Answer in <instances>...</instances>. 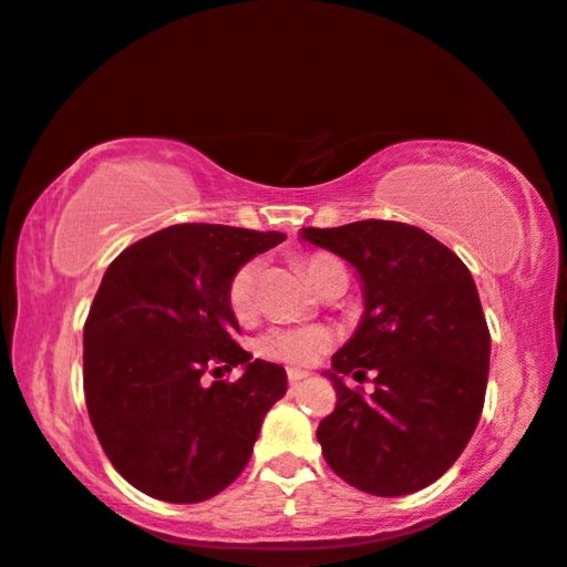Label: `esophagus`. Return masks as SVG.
Listing matches in <instances>:
<instances>
[{"instance_id":"esophagus-1","label":"esophagus","mask_w":567,"mask_h":567,"mask_svg":"<svg viewBox=\"0 0 567 567\" xmlns=\"http://www.w3.org/2000/svg\"><path fill=\"white\" fill-rule=\"evenodd\" d=\"M308 378H310L308 372H302V370H295V367H290V370H287V380H290V385H298V382L308 380Z\"/></svg>"}]
</instances>
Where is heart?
Masks as SVG:
<instances>
[{"mask_svg":"<svg viewBox=\"0 0 567 567\" xmlns=\"http://www.w3.org/2000/svg\"><path fill=\"white\" fill-rule=\"evenodd\" d=\"M300 272L306 280L316 287H321L331 275L344 272L339 259L329 254H306L298 261ZM257 285H259V261H244L241 267L230 275L228 280V308L238 321L254 316L257 310ZM331 331L323 326H272L257 339V352L267 360L285 362V364H313L326 349L331 347Z\"/></svg>","mask_w":567,"mask_h":567,"instance_id":"heart-1","label":"heart"}]
</instances>
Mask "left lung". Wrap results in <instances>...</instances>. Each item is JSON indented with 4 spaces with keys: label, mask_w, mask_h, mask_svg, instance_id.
Wrapping results in <instances>:
<instances>
[{
    "label": "left lung",
    "mask_w": 567,
    "mask_h": 567,
    "mask_svg": "<svg viewBox=\"0 0 567 567\" xmlns=\"http://www.w3.org/2000/svg\"><path fill=\"white\" fill-rule=\"evenodd\" d=\"M362 277L360 329L331 360L337 405L318 424L323 457L372 496H405L454 465L481 421L491 333L473 275L426 230L398 220L302 228ZM375 374V393L344 373Z\"/></svg>",
    "instance_id": "obj_1"
}]
</instances>
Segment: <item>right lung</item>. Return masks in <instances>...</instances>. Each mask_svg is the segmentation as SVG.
I'll return each mask as SVG.
<instances>
[{
    "label": "right lung",
    "instance_id": "1",
    "mask_svg": "<svg viewBox=\"0 0 567 567\" xmlns=\"http://www.w3.org/2000/svg\"><path fill=\"white\" fill-rule=\"evenodd\" d=\"M282 241L277 230L179 223L127 246L102 277L84 323L86 411L107 460L146 496L197 504L249 462L287 378L236 344L226 290L244 261ZM238 363L236 383L202 382Z\"/></svg>",
    "mask_w": 567,
    "mask_h": 567
}]
</instances>
